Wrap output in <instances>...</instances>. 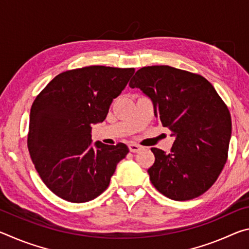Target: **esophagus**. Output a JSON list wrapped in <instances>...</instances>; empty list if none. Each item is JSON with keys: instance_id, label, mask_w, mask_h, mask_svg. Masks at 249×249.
Returning <instances> with one entry per match:
<instances>
[{"instance_id": "34e87169", "label": "esophagus", "mask_w": 249, "mask_h": 249, "mask_svg": "<svg viewBox=\"0 0 249 249\" xmlns=\"http://www.w3.org/2000/svg\"><path fill=\"white\" fill-rule=\"evenodd\" d=\"M128 147H129V150L132 151V153H138V151H140L142 148V146L137 145V144H134V142H130Z\"/></svg>"}]
</instances>
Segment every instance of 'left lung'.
<instances>
[{"instance_id": "obj_1", "label": "left lung", "mask_w": 249, "mask_h": 249, "mask_svg": "<svg viewBox=\"0 0 249 249\" xmlns=\"http://www.w3.org/2000/svg\"><path fill=\"white\" fill-rule=\"evenodd\" d=\"M129 87L148 96L155 116L175 137L169 154L151 148V183L176 201L203 195L224 168L231 135L230 111L214 87L200 74L169 66L144 67Z\"/></svg>"}]
</instances>
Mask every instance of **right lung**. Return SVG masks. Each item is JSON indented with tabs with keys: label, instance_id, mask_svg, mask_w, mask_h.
Returning a JSON list of instances; mask_svg holds the SVG:
<instances>
[{
	"label": "right lung",
	"instance_id": "obj_1",
	"mask_svg": "<svg viewBox=\"0 0 249 249\" xmlns=\"http://www.w3.org/2000/svg\"><path fill=\"white\" fill-rule=\"evenodd\" d=\"M134 68L90 66L65 71L36 96L27 146L41 180L66 201L83 203L107 190L128 154L123 142L92 144V125L105 120Z\"/></svg>",
	"mask_w": 249,
	"mask_h": 249
}]
</instances>
